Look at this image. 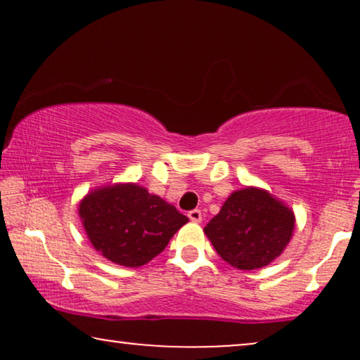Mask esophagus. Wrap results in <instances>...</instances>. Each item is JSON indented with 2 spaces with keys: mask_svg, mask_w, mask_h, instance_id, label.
I'll return each mask as SVG.
<instances>
[{
  "mask_svg": "<svg viewBox=\"0 0 360 360\" xmlns=\"http://www.w3.org/2000/svg\"><path fill=\"white\" fill-rule=\"evenodd\" d=\"M188 218L193 221V223H201V219H203V214H201L200 210H191L188 213Z\"/></svg>",
  "mask_w": 360,
  "mask_h": 360,
  "instance_id": "1",
  "label": "esophagus"
}]
</instances>
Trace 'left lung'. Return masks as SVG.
<instances>
[{
	"label": "left lung",
	"instance_id": "left-lung-1",
	"mask_svg": "<svg viewBox=\"0 0 360 360\" xmlns=\"http://www.w3.org/2000/svg\"><path fill=\"white\" fill-rule=\"evenodd\" d=\"M295 216L267 191H234L223 208L206 224L205 234L229 265L254 270L282 254L292 238Z\"/></svg>",
	"mask_w": 360,
	"mask_h": 360
}]
</instances>
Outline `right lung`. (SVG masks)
I'll use <instances>...</instances> for the list:
<instances>
[{
	"instance_id": "add662e5",
	"label": "right lung",
	"mask_w": 360,
	"mask_h": 360,
	"mask_svg": "<svg viewBox=\"0 0 360 360\" xmlns=\"http://www.w3.org/2000/svg\"><path fill=\"white\" fill-rule=\"evenodd\" d=\"M78 213L93 248L124 267L149 262L188 223L175 206L134 184L91 191Z\"/></svg>"
}]
</instances>
